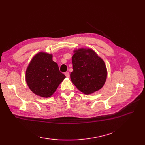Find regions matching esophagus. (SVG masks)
Here are the masks:
<instances>
[{
  "instance_id": "1",
  "label": "esophagus",
  "mask_w": 145,
  "mask_h": 145,
  "mask_svg": "<svg viewBox=\"0 0 145 145\" xmlns=\"http://www.w3.org/2000/svg\"><path fill=\"white\" fill-rule=\"evenodd\" d=\"M65 75L66 76L67 78H69V73L68 72H66L65 73Z\"/></svg>"
}]
</instances>
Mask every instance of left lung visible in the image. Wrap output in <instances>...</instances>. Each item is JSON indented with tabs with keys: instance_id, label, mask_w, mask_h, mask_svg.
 <instances>
[{
	"instance_id": "1",
	"label": "left lung",
	"mask_w": 145,
	"mask_h": 145,
	"mask_svg": "<svg viewBox=\"0 0 145 145\" xmlns=\"http://www.w3.org/2000/svg\"><path fill=\"white\" fill-rule=\"evenodd\" d=\"M73 71L71 79L81 92L92 94L100 90L107 78V69L104 61L91 49L80 48L73 51Z\"/></svg>"
}]
</instances>
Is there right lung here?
Returning a JSON list of instances; mask_svg holds the SVG:
<instances>
[{"label": "right lung", "instance_id": "right-lung-1", "mask_svg": "<svg viewBox=\"0 0 145 145\" xmlns=\"http://www.w3.org/2000/svg\"><path fill=\"white\" fill-rule=\"evenodd\" d=\"M52 57V54L39 52L32 59L26 71V81L29 89L43 97H50L66 78Z\"/></svg>", "mask_w": 145, "mask_h": 145}]
</instances>
